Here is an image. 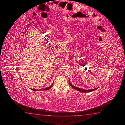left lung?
I'll return each mask as SVG.
<instances>
[{
	"instance_id": "obj_1",
	"label": "left lung",
	"mask_w": 125,
	"mask_h": 125,
	"mask_svg": "<svg viewBox=\"0 0 125 125\" xmlns=\"http://www.w3.org/2000/svg\"><path fill=\"white\" fill-rule=\"evenodd\" d=\"M69 84H70V85H71V86L72 87L73 89H75V90H76L78 91H79L80 92H81L87 93V92H92L93 91L95 90L96 89H97L98 88H99V87H98V88H96L95 89H88V90H85V89H80V88L76 87V86H74V85H72L71 84V81H70V79H69Z\"/></svg>"
}]
</instances>
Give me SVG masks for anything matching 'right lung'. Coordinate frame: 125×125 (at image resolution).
Wrapping results in <instances>:
<instances>
[{
    "label": "right lung",
    "mask_w": 125,
    "mask_h": 125,
    "mask_svg": "<svg viewBox=\"0 0 125 125\" xmlns=\"http://www.w3.org/2000/svg\"><path fill=\"white\" fill-rule=\"evenodd\" d=\"M53 84V83L52 84V85L50 86H49V87H47V88H45V89H39V90H36V89H31V90H32L33 91H41L42 90H49L50 89H51V87L52 86Z\"/></svg>",
    "instance_id": "obj_1"
}]
</instances>
